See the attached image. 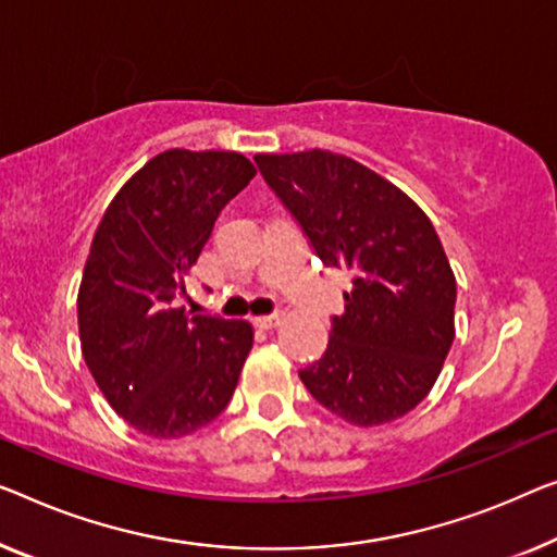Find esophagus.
<instances>
[{
    "label": "esophagus",
    "mask_w": 557,
    "mask_h": 557,
    "mask_svg": "<svg viewBox=\"0 0 557 557\" xmlns=\"http://www.w3.org/2000/svg\"><path fill=\"white\" fill-rule=\"evenodd\" d=\"M255 325L257 327H262V330H272V327H280L282 325V314H264V318H257L255 320Z\"/></svg>",
    "instance_id": "esophagus-1"
}]
</instances>
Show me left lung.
<instances>
[{
    "label": "left lung",
    "instance_id": "8db88e82",
    "mask_svg": "<svg viewBox=\"0 0 557 557\" xmlns=\"http://www.w3.org/2000/svg\"><path fill=\"white\" fill-rule=\"evenodd\" d=\"M325 268L352 289L325 355L300 370L322 408L358 428L425 400L455 339V275L433 222L383 174L330 149L255 154Z\"/></svg>",
    "mask_w": 557,
    "mask_h": 557
}]
</instances>
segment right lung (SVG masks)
<instances>
[{
  "label": "right lung",
  "instance_id": "right-lung-1",
  "mask_svg": "<svg viewBox=\"0 0 557 557\" xmlns=\"http://www.w3.org/2000/svg\"><path fill=\"white\" fill-rule=\"evenodd\" d=\"M255 174L239 152L168 149L124 182L95 232L77 295L82 355L112 410L143 435H193L232 400L252 325L187 318L172 300Z\"/></svg>",
  "mask_w": 557,
  "mask_h": 557
}]
</instances>
